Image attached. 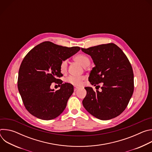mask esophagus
<instances>
[{"label":"esophagus","mask_w":152,"mask_h":152,"mask_svg":"<svg viewBox=\"0 0 152 152\" xmlns=\"http://www.w3.org/2000/svg\"><path fill=\"white\" fill-rule=\"evenodd\" d=\"M78 89H79V88L77 87V86H75V87H74V91H77Z\"/></svg>","instance_id":"1"}]
</instances>
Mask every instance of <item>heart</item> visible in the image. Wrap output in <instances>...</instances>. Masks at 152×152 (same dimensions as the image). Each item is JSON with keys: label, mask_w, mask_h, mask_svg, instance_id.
I'll list each match as a JSON object with an SVG mask.
<instances>
[{"label": "heart", "mask_w": 152, "mask_h": 152, "mask_svg": "<svg viewBox=\"0 0 152 152\" xmlns=\"http://www.w3.org/2000/svg\"><path fill=\"white\" fill-rule=\"evenodd\" d=\"M74 59L79 62L82 66L83 67H87L89 66V64L90 63V61L89 58L84 55V54H79L76 55L75 58ZM67 60H63L61 64H60V69L62 72H66L67 70ZM83 77L81 76H70L67 77V81L74 85H80L82 84L83 80Z\"/></svg>", "instance_id": "obj_1"}]
</instances>
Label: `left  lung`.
I'll use <instances>...</instances> for the list:
<instances>
[{"label": "left lung", "instance_id": "obj_1", "mask_svg": "<svg viewBox=\"0 0 152 152\" xmlns=\"http://www.w3.org/2000/svg\"><path fill=\"white\" fill-rule=\"evenodd\" d=\"M81 50L91 56L95 64L88 80L94 86L103 84L101 92L94 91L91 87L85 88L83 107L102 120L118 116L125 110L134 89L133 70L128 58L114 43Z\"/></svg>", "mask_w": 152, "mask_h": 152}]
</instances>
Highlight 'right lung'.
<instances>
[{
	"instance_id": "add662e5",
	"label": "right lung",
	"mask_w": 152,
	"mask_h": 152,
	"mask_svg": "<svg viewBox=\"0 0 152 152\" xmlns=\"http://www.w3.org/2000/svg\"><path fill=\"white\" fill-rule=\"evenodd\" d=\"M79 47H63L50 41L36 46L24 58L18 72L17 86L28 111L38 118L49 120L58 117L65 110L73 93V86L62 83L60 64L76 53ZM61 84L55 92L52 83Z\"/></svg>"
}]
</instances>
